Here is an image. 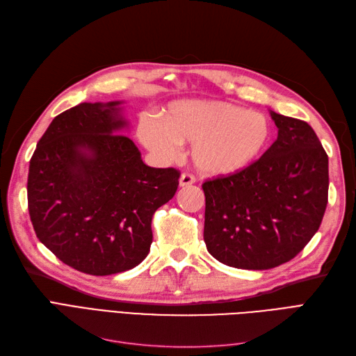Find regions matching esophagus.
Returning <instances> with one entry per match:
<instances>
[{
	"label": "esophagus",
	"instance_id": "34e87169",
	"mask_svg": "<svg viewBox=\"0 0 356 356\" xmlns=\"http://www.w3.org/2000/svg\"><path fill=\"white\" fill-rule=\"evenodd\" d=\"M195 177L190 175V174H182L179 177V187H188L191 184H195Z\"/></svg>",
	"mask_w": 356,
	"mask_h": 356
}]
</instances>
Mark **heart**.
Returning <instances> with one entry per match:
<instances>
[{"label": "heart", "mask_w": 356, "mask_h": 356, "mask_svg": "<svg viewBox=\"0 0 356 356\" xmlns=\"http://www.w3.org/2000/svg\"><path fill=\"white\" fill-rule=\"evenodd\" d=\"M272 134L266 114L225 101H179L161 124L145 120L139 126L141 143L160 160H175L179 145H191L193 166L211 178L251 168L270 145Z\"/></svg>", "instance_id": "b5f03b06"}]
</instances>
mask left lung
I'll return each instance as SVG.
<instances>
[{"label":"left lung","instance_id":"left-lung-1","mask_svg":"<svg viewBox=\"0 0 356 356\" xmlns=\"http://www.w3.org/2000/svg\"><path fill=\"white\" fill-rule=\"evenodd\" d=\"M272 147L238 175L207 181L203 239L225 266L267 270L318 232L328 202V156L306 122L270 111Z\"/></svg>","mask_w":356,"mask_h":356}]
</instances>
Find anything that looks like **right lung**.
Instances as JSON below:
<instances>
[{"mask_svg":"<svg viewBox=\"0 0 356 356\" xmlns=\"http://www.w3.org/2000/svg\"><path fill=\"white\" fill-rule=\"evenodd\" d=\"M124 101L81 102L53 118L29 161L28 209L37 238L75 270L106 276L145 260L153 213L179 172L147 166Z\"/></svg>","mask_w":356,"mask_h":356,"instance_id":"add662e5","label":"right lung"}]
</instances>
